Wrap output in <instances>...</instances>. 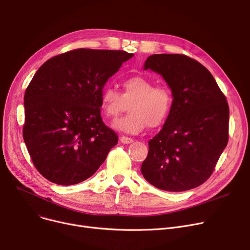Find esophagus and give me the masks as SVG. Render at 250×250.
<instances>
[{"label": "esophagus", "mask_w": 250, "mask_h": 250, "mask_svg": "<svg viewBox=\"0 0 250 250\" xmlns=\"http://www.w3.org/2000/svg\"><path fill=\"white\" fill-rule=\"evenodd\" d=\"M132 142H134V140L128 138V137H125V136L121 137V143H123V144H130Z\"/></svg>", "instance_id": "esophagus-1"}]
</instances>
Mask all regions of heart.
Listing matches in <instances>:
<instances>
[{"mask_svg":"<svg viewBox=\"0 0 250 250\" xmlns=\"http://www.w3.org/2000/svg\"><path fill=\"white\" fill-rule=\"evenodd\" d=\"M128 104L130 113L116 121L113 127L126 134H139L146 125L154 128L166 122L172 109L173 96L167 86H155L152 80L141 75L125 78L122 92L110 86L102 92V109L108 119H118Z\"/></svg>","mask_w":250,"mask_h":250,"instance_id":"obj_1","label":"heart"}]
</instances>
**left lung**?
<instances>
[{
    "label": "left lung",
    "mask_w": 250,
    "mask_h": 250,
    "mask_svg": "<svg viewBox=\"0 0 250 250\" xmlns=\"http://www.w3.org/2000/svg\"><path fill=\"white\" fill-rule=\"evenodd\" d=\"M145 70L161 74L173 94L163 128L148 142L142 174L170 192L202 185L212 175L229 139V106L210 71L184 54H154Z\"/></svg>",
    "instance_id": "8db88e82"
}]
</instances>
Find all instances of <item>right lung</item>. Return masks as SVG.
I'll return each mask as SVG.
<instances>
[{"instance_id":"right-lung-1","label":"right lung","mask_w":250,"mask_h":250,"mask_svg":"<svg viewBox=\"0 0 250 250\" xmlns=\"http://www.w3.org/2000/svg\"><path fill=\"white\" fill-rule=\"evenodd\" d=\"M134 54L74 49L47 60L25 91L23 138L37 171L58 185L91 177L119 137L101 115L104 86Z\"/></svg>"}]
</instances>
